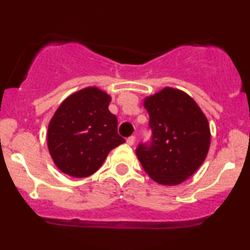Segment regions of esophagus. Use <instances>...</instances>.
<instances>
[{"label": "esophagus", "mask_w": 250, "mask_h": 250, "mask_svg": "<svg viewBox=\"0 0 250 250\" xmlns=\"http://www.w3.org/2000/svg\"><path fill=\"white\" fill-rule=\"evenodd\" d=\"M127 143L129 146H133L135 143V136H129L127 139Z\"/></svg>", "instance_id": "34e87169"}]
</instances>
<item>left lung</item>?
I'll use <instances>...</instances> for the list:
<instances>
[{"mask_svg":"<svg viewBox=\"0 0 250 250\" xmlns=\"http://www.w3.org/2000/svg\"><path fill=\"white\" fill-rule=\"evenodd\" d=\"M150 140L135 153L143 169L160 185H179L191 176L207 156L208 121L196 102L183 91L165 88L147 97Z\"/></svg>","mask_w":250,"mask_h":250,"instance_id":"1","label":"left lung"}]
</instances>
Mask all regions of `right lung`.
I'll list each match as a JSON object with an SVG mask.
<instances>
[{"mask_svg": "<svg viewBox=\"0 0 250 250\" xmlns=\"http://www.w3.org/2000/svg\"><path fill=\"white\" fill-rule=\"evenodd\" d=\"M110 97L100 89H82L62 102L48 127V148L60 170L87 177L104 162L111 149L125 140L109 111Z\"/></svg>", "mask_w": 250, "mask_h": 250, "instance_id": "obj_1", "label": "right lung"}]
</instances>
